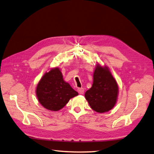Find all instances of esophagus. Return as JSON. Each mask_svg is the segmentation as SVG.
<instances>
[{
	"instance_id": "esophagus-1",
	"label": "esophagus",
	"mask_w": 154,
	"mask_h": 154,
	"mask_svg": "<svg viewBox=\"0 0 154 154\" xmlns=\"http://www.w3.org/2000/svg\"><path fill=\"white\" fill-rule=\"evenodd\" d=\"M84 91H85V90H84V89L82 88V87L78 89V92H79V93H80V94H83Z\"/></svg>"
}]
</instances>
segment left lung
<instances>
[{
	"label": "left lung",
	"mask_w": 154,
	"mask_h": 154,
	"mask_svg": "<svg viewBox=\"0 0 154 154\" xmlns=\"http://www.w3.org/2000/svg\"><path fill=\"white\" fill-rule=\"evenodd\" d=\"M118 85L106 66L96 65L92 87L85 92V97L91 109L98 113L111 110L116 103Z\"/></svg>",
	"instance_id": "obj_1"
}]
</instances>
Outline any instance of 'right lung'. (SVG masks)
Returning a JSON list of instances; mask_svg holds the SVG:
<instances>
[{"label": "right lung", "mask_w": 154, "mask_h": 154, "mask_svg": "<svg viewBox=\"0 0 154 154\" xmlns=\"http://www.w3.org/2000/svg\"><path fill=\"white\" fill-rule=\"evenodd\" d=\"M36 94L43 106L50 111H59L67 104L69 99L78 95V93L63 80L58 67L45 73L39 81Z\"/></svg>", "instance_id": "1"}]
</instances>
